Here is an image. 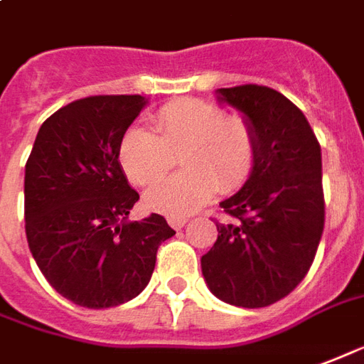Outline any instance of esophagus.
<instances>
[{
    "mask_svg": "<svg viewBox=\"0 0 364 364\" xmlns=\"http://www.w3.org/2000/svg\"><path fill=\"white\" fill-rule=\"evenodd\" d=\"M190 221L188 217H168V225H171L172 229L180 230L182 227H186V223Z\"/></svg>",
    "mask_w": 364,
    "mask_h": 364,
    "instance_id": "esophagus-1",
    "label": "esophagus"
}]
</instances>
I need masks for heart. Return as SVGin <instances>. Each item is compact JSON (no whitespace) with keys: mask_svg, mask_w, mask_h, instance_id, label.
Here are the masks:
<instances>
[{"mask_svg":"<svg viewBox=\"0 0 364 364\" xmlns=\"http://www.w3.org/2000/svg\"><path fill=\"white\" fill-rule=\"evenodd\" d=\"M155 134L127 127L118 145V163L137 186L163 178L180 155L182 171L145 193V203L164 215H186L201 208L217 190L229 193L250 176L258 139L246 118L225 114L221 106L184 98L164 105L153 118Z\"/></svg>","mask_w":364,"mask_h":364,"instance_id":"heart-1","label":"heart"}]
</instances>
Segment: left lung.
<instances>
[{
	"instance_id": "8db88e82",
	"label": "left lung",
	"mask_w": 364,
	"mask_h": 364,
	"mask_svg": "<svg viewBox=\"0 0 364 364\" xmlns=\"http://www.w3.org/2000/svg\"><path fill=\"white\" fill-rule=\"evenodd\" d=\"M221 102L250 122L258 153L250 176L219 205L217 240L201 256L209 291L262 309L287 296L309 273L323 230L322 151L296 106L262 85L217 89Z\"/></svg>"
}]
</instances>
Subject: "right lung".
I'll return each instance as SVG.
<instances>
[{"mask_svg": "<svg viewBox=\"0 0 364 364\" xmlns=\"http://www.w3.org/2000/svg\"><path fill=\"white\" fill-rule=\"evenodd\" d=\"M147 100L98 95L60 108L25 166V230L48 283L85 309H110L147 287L174 230L163 215L127 221L139 193L118 163L124 132Z\"/></svg>", "mask_w": 364, "mask_h": 364, "instance_id": "1", "label": "right lung"}]
</instances>
